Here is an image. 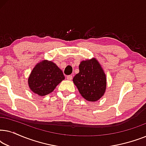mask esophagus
Masks as SVG:
<instances>
[{"mask_svg": "<svg viewBox=\"0 0 146 146\" xmlns=\"http://www.w3.org/2000/svg\"><path fill=\"white\" fill-rule=\"evenodd\" d=\"M72 78H73L72 76L70 75V76H68L66 77V78L68 80H72Z\"/></svg>", "mask_w": 146, "mask_h": 146, "instance_id": "34e87169", "label": "esophagus"}]
</instances>
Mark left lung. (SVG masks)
I'll return each mask as SVG.
<instances>
[{"mask_svg": "<svg viewBox=\"0 0 146 146\" xmlns=\"http://www.w3.org/2000/svg\"><path fill=\"white\" fill-rule=\"evenodd\" d=\"M79 70L73 82L82 96L88 101L98 100L106 89V78L101 65L94 58L82 61Z\"/></svg>", "mask_w": 146, "mask_h": 146, "instance_id": "obj_1", "label": "left lung"}]
</instances>
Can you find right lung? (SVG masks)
<instances>
[{"label":"right lung","mask_w":146,"mask_h":146,"mask_svg":"<svg viewBox=\"0 0 146 146\" xmlns=\"http://www.w3.org/2000/svg\"><path fill=\"white\" fill-rule=\"evenodd\" d=\"M65 77L62 71L53 62L42 60L35 66L28 79L31 91L42 96L54 91Z\"/></svg>","instance_id":"obj_1"}]
</instances>
